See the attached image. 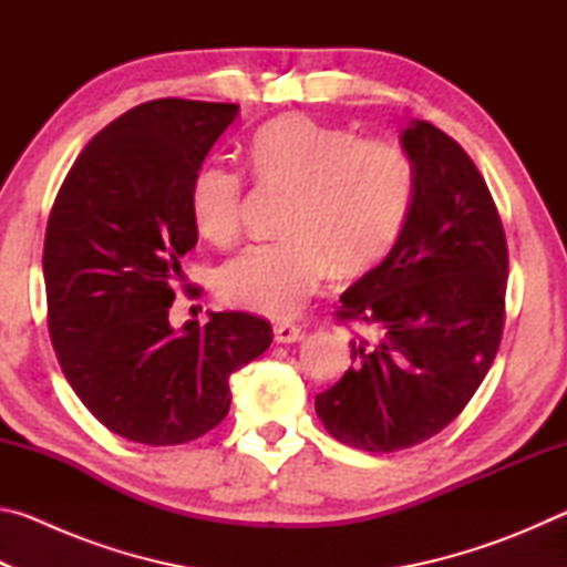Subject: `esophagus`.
<instances>
[{"label": "esophagus", "instance_id": "1", "mask_svg": "<svg viewBox=\"0 0 567 567\" xmlns=\"http://www.w3.org/2000/svg\"><path fill=\"white\" fill-rule=\"evenodd\" d=\"M275 340L277 342H282V344H290V342H300L302 340V330L297 328V324H292V322H277L275 324Z\"/></svg>", "mask_w": 567, "mask_h": 567}]
</instances>
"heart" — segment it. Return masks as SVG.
Here are the masks:
<instances>
[{
    "mask_svg": "<svg viewBox=\"0 0 567 567\" xmlns=\"http://www.w3.org/2000/svg\"><path fill=\"white\" fill-rule=\"evenodd\" d=\"M247 165L262 187L290 192L285 239L252 245L217 272L219 300L290 318L334 267L358 275L388 255L415 195V162L388 140H364L307 114H285L249 140ZM245 177L209 162L189 185L199 237L229 245L239 235Z\"/></svg>",
    "mask_w": 567,
    "mask_h": 567,
    "instance_id": "1",
    "label": "heart"
}]
</instances>
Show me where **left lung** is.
Instances as JSON below:
<instances>
[{"label":"left lung","mask_w":567,"mask_h":567,"mask_svg":"<svg viewBox=\"0 0 567 567\" xmlns=\"http://www.w3.org/2000/svg\"><path fill=\"white\" fill-rule=\"evenodd\" d=\"M400 142L415 162L408 219L338 310L378 340L352 342V368L315 398L324 430L368 453L447 427L485 380L505 324L507 243L483 175L430 122L412 120Z\"/></svg>","instance_id":"obj_1"}]
</instances>
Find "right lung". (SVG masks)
Returning a JSON list of instances; mask_svg holds the SVG:
<instances>
[{
    "label": "right lung",
    "mask_w": 567,
    "mask_h": 567,
    "mask_svg": "<svg viewBox=\"0 0 567 567\" xmlns=\"http://www.w3.org/2000/svg\"><path fill=\"white\" fill-rule=\"evenodd\" d=\"M237 104L152 100L74 159L44 235L47 324L76 398L132 443L179 445L229 410L227 380L270 348V322L209 312L169 324L179 260L197 245L189 185Z\"/></svg>",
    "instance_id": "obj_1"
}]
</instances>
